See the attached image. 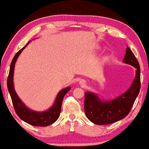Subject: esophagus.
<instances>
[{
	"label": "esophagus",
	"instance_id": "esophagus-1",
	"mask_svg": "<svg viewBox=\"0 0 149 149\" xmlns=\"http://www.w3.org/2000/svg\"><path fill=\"white\" fill-rule=\"evenodd\" d=\"M79 83H80V85H81V86H85V84H86V82H85V80H80Z\"/></svg>",
	"mask_w": 149,
	"mask_h": 149
}]
</instances>
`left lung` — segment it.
<instances>
[{
  "label": "left lung",
  "instance_id": "left-lung-1",
  "mask_svg": "<svg viewBox=\"0 0 149 149\" xmlns=\"http://www.w3.org/2000/svg\"><path fill=\"white\" fill-rule=\"evenodd\" d=\"M124 63L136 68L135 78L127 91L111 100H101L97 94L85 92V113L88 118L97 125H107L125 118L130 111L141 88L140 66L134 53L127 47Z\"/></svg>",
  "mask_w": 149,
  "mask_h": 149
}]
</instances>
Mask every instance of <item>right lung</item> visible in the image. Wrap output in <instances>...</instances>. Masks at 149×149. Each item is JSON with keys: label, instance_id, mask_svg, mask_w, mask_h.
<instances>
[{"label": "right lung", "instance_id": "add662e5", "mask_svg": "<svg viewBox=\"0 0 149 149\" xmlns=\"http://www.w3.org/2000/svg\"><path fill=\"white\" fill-rule=\"evenodd\" d=\"M31 41H29L28 43L24 47H22L19 51H18L15 55L14 58L12 60L11 64L10 67V72L8 75L7 85H8V90L11 97L13 101V107L15 108V111L19 117L22 120L27 123L28 124L31 125L33 126H39V127H46V126L50 125L51 124L54 123L58 119L61 113V104H62L63 98L64 95L71 90V87L62 89L57 94L55 101H54L53 105L49 109L45 111H34L31 109H29L25 105L19 97L17 95L16 92L14 88V82H13V76H14L15 65L16 63L17 59L23 49L29 45Z\"/></svg>", "mask_w": 149, "mask_h": 149}]
</instances>
